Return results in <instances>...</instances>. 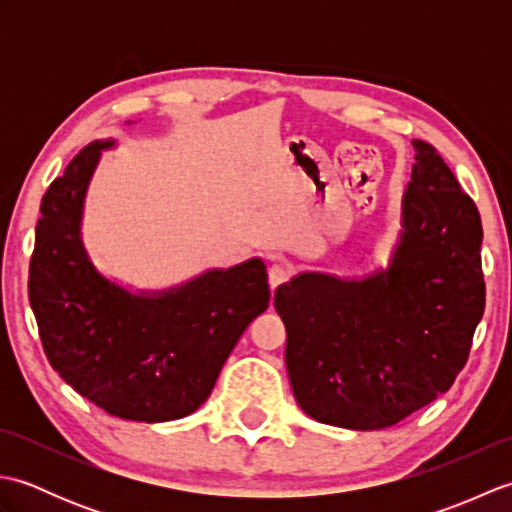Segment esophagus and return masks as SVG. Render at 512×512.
<instances>
[{"label":"esophagus","mask_w":512,"mask_h":512,"mask_svg":"<svg viewBox=\"0 0 512 512\" xmlns=\"http://www.w3.org/2000/svg\"><path fill=\"white\" fill-rule=\"evenodd\" d=\"M290 279V268L286 264H273L268 270V284L273 290H277L279 286H284L286 281Z\"/></svg>","instance_id":"34e87169"}]
</instances>
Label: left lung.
I'll list each match as a JSON object with an SVG mask.
<instances>
[{"mask_svg": "<svg viewBox=\"0 0 512 512\" xmlns=\"http://www.w3.org/2000/svg\"><path fill=\"white\" fill-rule=\"evenodd\" d=\"M413 149L387 268L299 273L275 290L292 394L334 427L385 429L427 407L462 372L484 314L480 211L436 149Z\"/></svg>", "mask_w": 512, "mask_h": 512, "instance_id": "1", "label": "left lung"}]
</instances>
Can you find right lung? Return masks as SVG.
I'll list each match as a JSON object with an SVG mask.
<instances>
[{
    "label": "right lung",
    "mask_w": 512,
    "mask_h": 512,
    "mask_svg": "<svg viewBox=\"0 0 512 512\" xmlns=\"http://www.w3.org/2000/svg\"><path fill=\"white\" fill-rule=\"evenodd\" d=\"M94 140L41 200L28 297L54 372L116 418L165 422L211 396L235 343L270 301L259 257L169 290L132 292L101 275L81 239L85 193L103 149Z\"/></svg>",
    "instance_id": "1"
}]
</instances>
